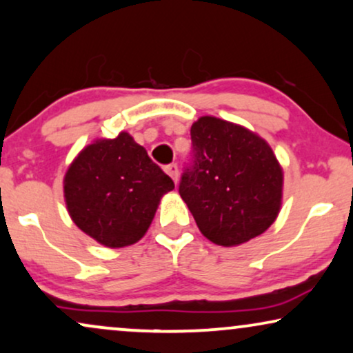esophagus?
<instances>
[{
  "label": "esophagus",
  "mask_w": 353,
  "mask_h": 353,
  "mask_svg": "<svg viewBox=\"0 0 353 353\" xmlns=\"http://www.w3.org/2000/svg\"><path fill=\"white\" fill-rule=\"evenodd\" d=\"M165 172H167V175L170 176L173 181L178 183V165H176V163H170V165H167L165 167Z\"/></svg>",
  "instance_id": "obj_1"
}]
</instances>
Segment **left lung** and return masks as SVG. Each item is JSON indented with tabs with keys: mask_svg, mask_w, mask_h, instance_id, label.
<instances>
[{
	"mask_svg": "<svg viewBox=\"0 0 353 353\" xmlns=\"http://www.w3.org/2000/svg\"><path fill=\"white\" fill-rule=\"evenodd\" d=\"M192 163L180 196L201 233L233 248L265 233L283 202V167L270 144L243 125L204 115L191 127Z\"/></svg>",
	"mask_w": 353,
	"mask_h": 353,
	"instance_id": "8db88e82",
	"label": "left lung"
}]
</instances>
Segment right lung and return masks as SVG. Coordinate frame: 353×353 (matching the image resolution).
Wrapping results in <instances>:
<instances>
[{
	"instance_id": "obj_1",
	"label": "right lung",
	"mask_w": 353,
	"mask_h": 353,
	"mask_svg": "<svg viewBox=\"0 0 353 353\" xmlns=\"http://www.w3.org/2000/svg\"><path fill=\"white\" fill-rule=\"evenodd\" d=\"M172 178L127 132L85 146L67 168L64 199L74 223L110 249L146 234Z\"/></svg>"
}]
</instances>
